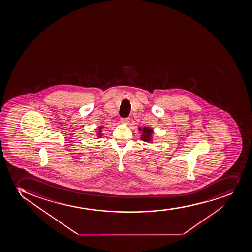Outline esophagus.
<instances>
[{"label": "esophagus", "instance_id": "1", "mask_svg": "<svg viewBox=\"0 0 252 252\" xmlns=\"http://www.w3.org/2000/svg\"><path fill=\"white\" fill-rule=\"evenodd\" d=\"M121 122H122V124L128 125L129 124V122H130V119L129 118H123Z\"/></svg>", "mask_w": 252, "mask_h": 252}]
</instances>
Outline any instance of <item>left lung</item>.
<instances>
[{
  "label": "left lung",
  "mask_w": 252,
  "mask_h": 252,
  "mask_svg": "<svg viewBox=\"0 0 252 252\" xmlns=\"http://www.w3.org/2000/svg\"><path fill=\"white\" fill-rule=\"evenodd\" d=\"M138 130L140 132H141V140L145 141V142H148V143L152 142L153 134H154L152 128L146 126V127L138 128Z\"/></svg>",
  "instance_id": "left-lung-1"
}]
</instances>
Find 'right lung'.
Returning <instances> with one entry per match:
<instances>
[{
    "label": "right lung",
    "instance_id": "right-lung-1",
    "mask_svg": "<svg viewBox=\"0 0 252 252\" xmlns=\"http://www.w3.org/2000/svg\"><path fill=\"white\" fill-rule=\"evenodd\" d=\"M103 128H104V126H100V127H98V130H95L96 131V135H97V138H100L101 136H102V131H101V130H102Z\"/></svg>",
    "mask_w": 252,
    "mask_h": 252
}]
</instances>
